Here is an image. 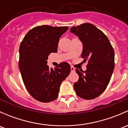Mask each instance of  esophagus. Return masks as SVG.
Returning <instances> with one entry per match:
<instances>
[{"label": "esophagus", "mask_w": 128, "mask_h": 128, "mask_svg": "<svg viewBox=\"0 0 128 128\" xmlns=\"http://www.w3.org/2000/svg\"><path fill=\"white\" fill-rule=\"evenodd\" d=\"M70 70H71V72H75V68L74 67L71 66L70 67Z\"/></svg>", "instance_id": "esophagus-1"}]
</instances>
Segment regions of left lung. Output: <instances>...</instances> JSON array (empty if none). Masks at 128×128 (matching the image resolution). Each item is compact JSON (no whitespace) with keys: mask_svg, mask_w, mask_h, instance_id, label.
<instances>
[{"mask_svg":"<svg viewBox=\"0 0 128 128\" xmlns=\"http://www.w3.org/2000/svg\"><path fill=\"white\" fill-rule=\"evenodd\" d=\"M82 43L81 58L88 60L85 71L76 69L79 80L74 84L78 96L92 100L106 89L114 68V52L106 36L94 25L84 23L70 28Z\"/></svg>","mask_w":128,"mask_h":128,"instance_id":"obj_1","label":"left lung"}]
</instances>
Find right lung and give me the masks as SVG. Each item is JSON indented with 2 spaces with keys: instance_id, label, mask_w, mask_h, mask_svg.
<instances>
[{
  "instance_id": "right-lung-1",
  "label": "right lung",
  "mask_w": 128,
  "mask_h": 128,
  "mask_svg": "<svg viewBox=\"0 0 128 128\" xmlns=\"http://www.w3.org/2000/svg\"><path fill=\"white\" fill-rule=\"evenodd\" d=\"M68 28L38 26L28 31L20 45L18 67L22 80L28 93L40 102L55 100L62 82L70 72L67 62L60 63L54 69L47 65L48 56L58 52L59 38Z\"/></svg>"
}]
</instances>
